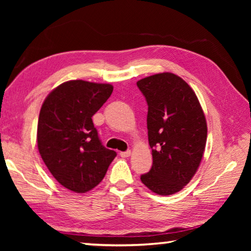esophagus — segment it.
Segmentation results:
<instances>
[{"label": "esophagus", "instance_id": "esophagus-1", "mask_svg": "<svg viewBox=\"0 0 251 251\" xmlns=\"http://www.w3.org/2000/svg\"><path fill=\"white\" fill-rule=\"evenodd\" d=\"M130 154H131L130 151H121V152H120L121 157H124V158H126V157H129Z\"/></svg>", "mask_w": 251, "mask_h": 251}]
</instances>
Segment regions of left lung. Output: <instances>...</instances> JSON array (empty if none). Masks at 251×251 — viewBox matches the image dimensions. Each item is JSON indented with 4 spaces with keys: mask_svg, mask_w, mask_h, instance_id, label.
Wrapping results in <instances>:
<instances>
[{
    "mask_svg": "<svg viewBox=\"0 0 251 251\" xmlns=\"http://www.w3.org/2000/svg\"><path fill=\"white\" fill-rule=\"evenodd\" d=\"M148 142L152 166L141 180L152 193L167 196L188 184L201 165L207 141V123L193 88L173 73L143 78Z\"/></svg>",
    "mask_w": 251,
    "mask_h": 251,
    "instance_id": "1",
    "label": "left lung"
}]
</instances>
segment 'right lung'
<instances>
[{"mask_svg": "<svg viewBox=\"0 0 251 251\" xmlns=\"http://www.w3.org/2000/svg\"><path fill=\"white\" fill-rule=\"evenodd\" d=\"M112 92L110 84L69 80L54 88L41 107L40 155L55 179L74 193L99 185L116 157L101 145L92 121Z\"/></svg>", "mask_w": 251, "mask_h": 251, "instance_id": "add662e5", "label": "right lung"}]
</instances>
